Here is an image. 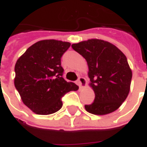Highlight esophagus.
I'll return each mask as SVG.
<instances>
[{"instance_id": "esophagus-1", "label": "esophagus", "mask_w": 147, "mask_h": 147, "mask_svg": "<svg viewBox=\"0 0 147 147\" xmlns=\"http://www.w3.org/2000/svg\"><path fill=\"white\" fill-rule=\"evenodd\" d=\"M78 84H79L80 87H84L86 85V79L83 78V77H80L78 79Z\"/></svg>"}]
</instances>
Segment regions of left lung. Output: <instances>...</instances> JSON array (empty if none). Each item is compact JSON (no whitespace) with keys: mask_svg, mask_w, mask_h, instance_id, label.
<instances>
[{"mask_svg":"<svg viewBox=\"0 0 147 147\" xmlns=\"http://www.w3.org/2000/svg\"><path fill=\"white\" fill-rule=\"evenodd\" d=\"M71 47L86 59L90 83L95 94L94 102L85 105L95 115L113 113L128 95L132 72L125 55L112 43L100 39L72 44Z\"/></svg>","mask_w":147,"mask_h":147,"instance_id":"obj_1","label":"left lung"}]
</instances>
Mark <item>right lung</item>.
I'll list each match as a JSON object with an SVG mask.
<instances>
[{"label":"right lung","mask_w":147,"mask_h":147,"mask_svg":"<svg viewBox=\"0 0 147 147\" xmlns=\"http://www.w3.org/2000/svg\"><path fill=\"white\" fill-rule=\"evenodd\" d=\"M69 42L42 40L34 43L16 61L14 83L25 105L39 115L60 110L62 97L79 89L76 84L63 78L61 59Z\"/></svg>","instance_id":"add662e5"}]
</instances>
